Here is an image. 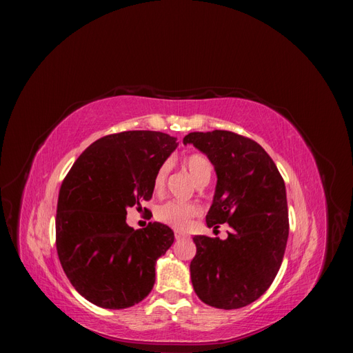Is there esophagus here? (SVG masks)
<instances>
[{"label":"esophagus","mask_w":353,"mask_h":353,"mask_svg":"<svg viewBox=\"0 0 353 353\" xmlns=\"http://www.w3.org/2000/svg\"><path fill=\"white\" fill-rule=\"evenodd\" d=\"M188 236L187 234L184 232V231H181V230H175V239L176 240H184V239H187Z\"/></svg>","instance_id":"1"}]
</instances>
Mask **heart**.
Masks as SVG:
<instances>
[{
	"instance_id": "obj_1",
	"label": "heart",
	"mask_w": 353,
	"mask_h": 353,
	"mask_svg": "<svg viewBox=\"0 0 353 353\" xmlns=\"http://www.w3.org/2000/svg\"><path fill=\"white\" fill-rule=\"evenodd\" d=\"M190 176L193 178L194 183H200V181L210 179L212 175V165L209 162V159L205 157L203 154H191L185 159L184 162ZM168 170L169 165L165 163L157 169V172L154 175V190L160 191L165 185V181L168 176ZM200 213V208L194 203H184V201H168L160 205L156 210V218L159 221H162L168 225L174 227V228H181L184 230L188 227V223L191 222L194 216H197Z\"/></svg>"
}]
</instances>
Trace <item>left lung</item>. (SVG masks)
I'll list each match as a JSON object with an SVG mask.
<instances>
[{
  "mask_svg": "<svg viewBox=\"0 0 353 353\" xmlns=\"http://www.w3.org/2000/svg\"><path fill=\"white\" fill-rule=\"evenodd\" d=\"M184 144L205 153L216 172L208 227L228 223L225 240L194 236L191 283L201 302L239 309L259 299L279 272L288 239L284 181L250 138L230 131L191 132Z\"/></svg>",
  "mask_w": 353,
  "mask_h": 353,
  "instance_id": "obj_1",
  "label": "left lung"
}]
</instances>
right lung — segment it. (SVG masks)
Here are the masks:
<instances>
[{
	"label": "right lung",
	"instance_id": "right-lung-1",
	"mask_svg": "<svg viewBox=\"0 0 353 353\" xmlns=\"http://www.w3.org/2000/svg\"><path fill=\"white\" fill-rule=\"evenodd\" d=\"M178 147L156 131H125L92 143L63 181L56 245L63 271L81 296L105 309L134 306L152 292L156 262L174 231L126 223V208L150 200L157 169Z\"/></svg>",
	"mask_w": 353,
	"mask_h": 353
}]
</instances>
